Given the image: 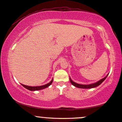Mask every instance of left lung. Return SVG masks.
Listing matches in <instances>:
<instances>
[{
	"mask_svg": "<svg viewBox=\"0 0 122 122\" xmlns=\"http://www.w3.org/2000/svg\"><path fill=\"white\" fill-rule=\"evenodd\" d=\"M108 75H107L105 76V77H104L103 79H101V80H100L99 81H98V82H95V83H94V84H89V85H82V84H77V83H76V82L73 81L71 79L70 77V80L71 84L74 85V86L79 87V88H82V89H90V88H93V87H95L98 86H99V85H100V84H101L102 82H103L105 80V79L107 78Z\"/></svg>",
	"mask_w": 122,
	"mask_h": 122,
	"instance_id": "8db88e82",
	"label": "left lung"
}]
</instances>
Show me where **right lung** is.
<instances>
[{
    "instance_id": "obj_1",
    "label": "right lung",
    "mask_w": 122,
    "mask_h": 122,
    "mask_svg": "<svg viewBox=\"0 0 122 122\" xmlns=\"http://www.w3.org/2000/svg\"><path fill=\"white\" fill-rule=\"evenodd\" d=\"M53 81V79H52V80L50 81L49 83L46 84V85H42V86H27L25 85H23V84H22L23 86L25 87L27 89H28L30 91H36V90H42V89H45L46 87L49 86L52 84V82Z\"/></svg>"
}]
</instances>
